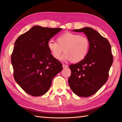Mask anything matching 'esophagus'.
<instances>
[{"instance_id":"esophagus-1","label":"esophagus","mask_w":122,"mask_h":122,"mask_svg":"<svg viewBox=\"0 0 122 122\" xmlns=\"http://www.w3.org/2000/svg\"><path fill=\"white\" fill-rule=\"evenodd\" d=\"M68 67V65H65V64H63V68H66Z\"/></svg>"}]
</instances>
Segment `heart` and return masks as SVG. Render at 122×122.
<instances>
[{"label": "heart", "instance_id": "1", "mask_svg": "<svg viewBox=\"0 0 122 122\" xmlns=\"http://www.w3.org/2000/svg\"><path fill=\"white\" fill-rule=\"evenodd\" d=\"M57 42L50 40L47 47L53 57L64 61L72 60L75 63L81 61L86 57L90 51V42L87 37L79 34L65 32L58 36Z\"/></svg>", "mask_w": 122, "mask_h": 122}]
</instances>
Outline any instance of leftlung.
Returning <instances> with one entry per match:
<instances>
[{"mask_svg":"<svg viewBox=\"0 0 122 122\" xmlns=\"http://www.w3.org/2000/svg\"><path fill=\"white\" fill-rule=\"evenodd\" d=\"M73 31L83 32L90 41V48L83 60L69 66L71 73L68 83L76 95L87 97L95 94L107 81L113 59L111 47L108 40L93 28Z\"/></svg>","mask_w":122,"mask_h":122,"instance_id":"left-lung-1","label":"left lung"}]
</instances>
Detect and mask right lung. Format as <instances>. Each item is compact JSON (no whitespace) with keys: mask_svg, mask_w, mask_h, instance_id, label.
<instances>
[{"mask_svg":"<svg viewBox=\"0 0 122 122\" xmlns=\"http://www.w3.org/2000/svg\"><path fill=\"white\" fill-rule=\"evenodd\" d=\"M61 28L35 26L17 38L11 55L13 76L20 87L32 96L49 91L54 77L63 70L47 47L50 39Z\"/></svg>","mask_w":122,"mask_h":122,"instance_id":"add662e5","label":"right lung"}]
</instances>
